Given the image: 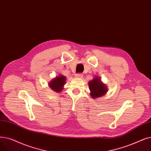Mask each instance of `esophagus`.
I'll return each instance as SVG.
<instances>
[{
	"mask_svg": "<svg viewBox=\"0 0 151 151\" xmlns=\"http://www.w3.org/2000/svg\"><path fill=\"white\" fill-rule=\"evenodd\" d=\"M75 77L77 78H83V74H77L75 76Z\"/></svg>",
	"mask_w": 151,
	"mask_h": 151,
	"instance_id": "obj_1",
	"label": "esophagus"
}]
</instances>
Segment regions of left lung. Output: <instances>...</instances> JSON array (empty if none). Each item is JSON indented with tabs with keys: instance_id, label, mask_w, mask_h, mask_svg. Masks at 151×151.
I'll list each match as a JSON object with an SVG mask.
<instances>
[{
	"instance_id": "1",
	"label": "left lung",
	"mask_w": 151,
	"mask_h": 151,
	"mask_svg": "<svg viewBox=\"0 0 151 151\" xmlns=\"http://www.w3.org/2000/svg\"><path fill=\"white\" fill-rule=\"evenodd\" d=\"M90 96L93 99H96L104 96L107 92V87L102 82L101 78L96 76L88 82Z\"/></svg>"
}]
</instances>
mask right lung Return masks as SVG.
I'll use <instances>...</instances> for the list:
<instances>
[{"mask_svg":"<svg viewBox=\"0 0 151 151\" xmlns=\"http://www.w3.org/2000/svg\"><path fill=\"white\" fill-rule=\"evenodd\" d=\"M66 81V76L60 74L58 76H56L51 81L49 82L48 86L54 91L60 93L63 90L64 85H65Z\"/></svg>","mask_w":151,"mask_h":151,"instance_id":"right-lung-1","label":"right lung"}]
</instances>
